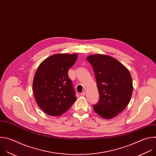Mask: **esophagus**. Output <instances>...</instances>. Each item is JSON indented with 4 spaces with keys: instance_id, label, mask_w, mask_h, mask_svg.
Here are the masks:
<instances>
[{
    "instance_id": "esophagus-1",
    "label": "esophagus",
    "mask_w": 156,
    "mask_h": 156,
    "mask_svg": "<svg viewBox=\"0 0 156 156\" xmlns=\"http://www.w3.org/2000/svg\"><path fill=\"white\" fill-rule=\"evenodd\" d=\"M80 95L81 96H85V91H83L80 93Z\"/></svg>"
}]
</instances>
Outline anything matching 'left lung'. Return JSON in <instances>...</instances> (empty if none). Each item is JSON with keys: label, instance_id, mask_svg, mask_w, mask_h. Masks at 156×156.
<instances>
[{"label": "left lung", "instance_id": "1", "mask_svg": "<svg viewBox=\"0 0 156 156\" xmlns=\"http://www.w3.org/2000/svg\"><path fill=\"white\" fill-rule=\"evenodd\" d=\"M93 67L100 99L93 110L104 119H112L129 105L133 91V83L128 69L116 59L105 55L87 57Z\"/></svg>", "mask_w": 156, "mask_h": 156}]
</instances>
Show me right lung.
<instances>
[{
	"mask_svg": "<svg viewBox=\"0 0 156 156\" xmlns=\"http://www.w3.org/2000/svg\"><path fill=\"white\" fill-rule=\"evenodd\" d=\"M77 54H56L43 61L34 75L33 88L40 108L48 115L59 116L67 111L77 98L68 70Z\"/></svg>",
	"mask_w": 156,
	"mask_h": 156,
	"instance_id": "add662e5",
	"label": "right lung"
}]
</instances>
